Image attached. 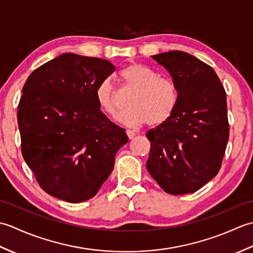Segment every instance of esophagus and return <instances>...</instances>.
Returning <instances> with one entry per match:
<instances>
[{
	"label": "esophagus",
	"mask_w": 253,
	"mask_h": 253,
	"mask_svg": "<svg viewBox=\"0 0 253 253\" xmlns=\"http://www.w3.org/2000/svg\"><path fill=\"white\" fill-rule=\"evenodd\" d=\"M126 135H127V137H128V139H129V140H131V139H133V137L136 136V133L130 131V130H127V131H126Z\"/></svg>",
	"instance_id": "1"
}]
</instances>
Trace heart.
I'll use <instances>...</instances> for the list:
<instances>
[{"label":"heart","mask_w":253,"mask_h":253,"mask_svg":"<svg viewBox=\"0 0 253 253\" xmlns=\"http://www.w3.org/2000/svg\"><path fill=\"white\" fill-rule=\"evenodd\" d=\"M124 89L133 91L128 110L123 116L125 125L137 128L143 125L158 127L168 123L178 105V89L175 83L141 64L132 63L120 73ZM95 100L107 116L116 120L122 113L118 94L110 79H103L95 88Z\"/></svg>","instance_id":"b5f03b06"}]
</instances>
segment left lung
I'll list each match as a JSON object with an SVG mask.
<instances>
[{
	"instance_id": "obj_1",
	"label": "left lung",
	"mask_w": 253,
	"mask_h": 253,
	"mask_svg": "<svg viewBox=\"0 0 253 253\" xmlns=\"http://www.w3.org/2000/svg\"><path fill=\"white\" fill-rule=\"evenodd\" d=\"M178 89L170 120L147 132V169L170 195L192 193L215 177L229 137L226 92L214 69L181 51L151 56Z\"/></svg>"
}]
</instances>
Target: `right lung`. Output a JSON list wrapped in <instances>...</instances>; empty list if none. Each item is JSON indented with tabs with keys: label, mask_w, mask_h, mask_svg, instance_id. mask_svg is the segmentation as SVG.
I'll list each match as a JSON object with an SVG mask.
<instances>
[{
	"label": "right lung",
	"mask_w": 253,
	"mask_h": 253,
	"mask_svg": "<svg viewBox=\"0 0 253 253\" xmlns=\"http://www.w3.org/2000/svg\"><path fill=\"white\" fill-rule=\"evenodd\" d=\"M115 71L107 60L64 53L31 73L17 121L21 153L50 196L78 203L96 195L128 138L95 100V88Z\"/></svg>",
	"instance_id": "right-lung-1"
}]
</instances>
